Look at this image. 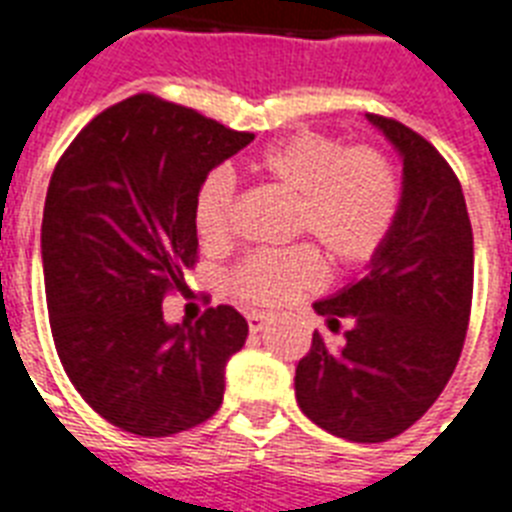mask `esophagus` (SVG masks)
Segmentation results:
<instances>
[{
	"instance_id": "obj_1",
	"label": "esophagus",
	"mask_w": 512,
	"mask_h": 512,
	"mask_svg": "<svg viewBox=\"0 0 512 512\" xmlns=\"http://www.w3.org/2000/svg\"><path fill=\"white\" fill-rule=\"evenodd\" d=\"M268 321H270V315H265V313H247V323H249V331H252V334L263 331V328L268 326Z\"/></svg>"
}]
</instances>
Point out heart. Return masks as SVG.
<instances>
[{"label": "heart", "instance_id": "b5f03b06", "mask_svg": "<svg viewBox=\"0 0 512 512\" xmlns=\"http://www.w3.org/2000/svg\"><path fill=\"white\" fill-rule=\"evenodd\" d=\"M252 168L297 194L292 234L307 236L336 268L368 265L389 242L402 189L394 162L371 144L344 147L336 136L299 131L257 152ZM236 178L215 168L194 197V228L205 247H223L234 234ZM313 247L257 249L236 265L228 286L249 305H281L321 284Z\"/></svg>", "mask_w": 512, "mask_h": 512}]
</instances>
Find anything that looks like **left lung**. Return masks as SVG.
<instances>
[{"instance_id": "8db88e82", "label": "left lung", "mask_w": 512, "mask_h": 512, "mask_svg": "<svg viewBox=\"0 0 512 512\" xmlns=\"http://www.w3.org/2000/svg\"><path fill=\"white\" fill-rule=\"evenodd\" d=\"M373 126L400 149L402 202L371 270L315 302L342 344L318 331L297 365L302 413L328 434L376 444L436 402L463 352L473 299V228L463 189L431 141L384 115Z\"/></svg>"}]
</instances>
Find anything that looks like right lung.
<instances>
[{
	"instance_id": "1",
	"label": "right lung",
	"mask_w": 512,
	"mask_h": 512,
	"mask_svg": "<svg viewBox=\"0 0 512 512\" xmlns=\"http://www.w3.org/2000/svg\"><path fill=\"white\" fill-rule=\"evenodd\" d=\"M255 134L134 94L83 128L54 165L41 257L60 363L105 421L139 436L189 431L223 402L249 326L231 305L168 326L162 299L197 265L194 197Z\"/></svg>"
}]
</instances>
